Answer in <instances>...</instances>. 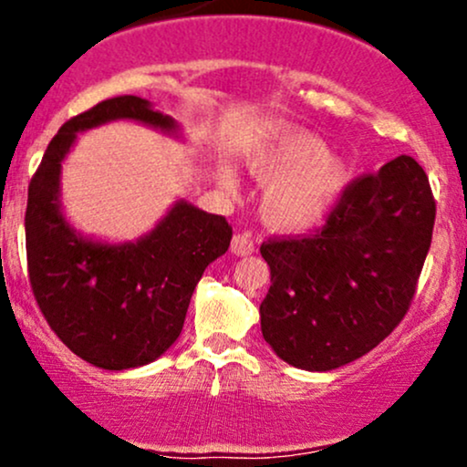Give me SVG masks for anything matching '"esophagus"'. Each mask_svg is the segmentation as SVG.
<instances>
[{
  "label": "esophagus",
  "mask_w": 467,
  "mask_h": 467,
  "mask_svg": "<svg viewBox=\"0 0 467 467\" xmlns=\"http://www.w3.org/2000/svg\"><path fill=\"white\" fill-rule=\"evenodd\" d=\"M230 250H233L237 256H248L254 252V241H252L248 234H234Z\"/></svg>",
  "instance_id": "1"
}]
</instances>
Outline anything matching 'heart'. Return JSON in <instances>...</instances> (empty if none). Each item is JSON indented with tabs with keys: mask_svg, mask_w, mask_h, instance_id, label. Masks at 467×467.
<instances>
[{
	"mask_svg": "<svg viewBox=\"0 0 467 467\" xmlns=\"http://www.w3.org/2000/svg\"><path fill=\"white\" fill-rule=\"evenodd\" d=\"M250 173L265 184L261 215L276 230H307L323 223L351 184V164L309 133L278 138L250 160Z\"/></svg>",
	"mask_w": 467,
	"mask_h": 467,
	"instance_id": "1",
	"label": "heart"
}]
</instances>
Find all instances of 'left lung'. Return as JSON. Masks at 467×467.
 <instances>
[{"instance_id": "left-lung-1", "label": "left lung", "mask_w": 467, "mask_h": 467, "mask_svg": "<svg viewBox=\"0 0 467 467\" xmlns=\"http://www.w3.org/2000/svg\"><path fill=\"white\" fill-rule=\"evenodd\" d=\"M428 175L410 155L347 186L325 226L261 245L270 281L261 331L305 371L349 364L409 312L435 226Z\"/></svg>"}]
</instances>
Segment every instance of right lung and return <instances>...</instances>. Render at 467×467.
Here are the masks:
<instances>
[{"label": "right lung", "mask_w": 467, "mask_h": 467, "mask_svg": "<svg viewBox=\"0 0 467 467\" xmlns=\"http://www.w3.org/2000/svg\"><path fill=\"white\" fill-rule=\"evenodd\" d=\"M111 120L178 131L140 96L107 99L69 118L30 180L26 254L32 294L63 345L94 367L122 371L153 362L178 340L195 285L228 250L233 228L180 200L133 244L80 237L61 213V162L78 131Z\"/></svg>", "instance_id": "obj_1"}]
</instances>
